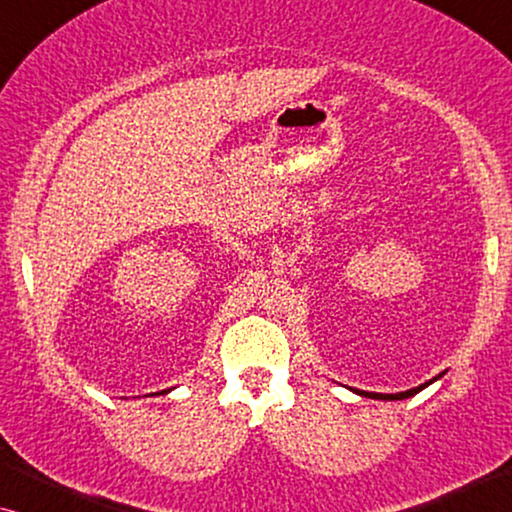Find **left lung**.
I'll return each mask as SVG.
<instances>
[{
  "instance_id": "1",
  "label": "left lung",
  "mask_w": 512,
  "mask_h": 512,
  "mask_svg": "<svg viewBox=\"0 0 512 512\" xmlns=\"http://www.w3.org/2000/svg\"><path fill=\"white\" fill-rule=\"evenodd\" d=\"M419 389L424 387H417V389H410V391H403V394H368V391H359V394L368 396V398H382V401H401V398H408V396H415Z\"/></svg>"
}]
</instances>
